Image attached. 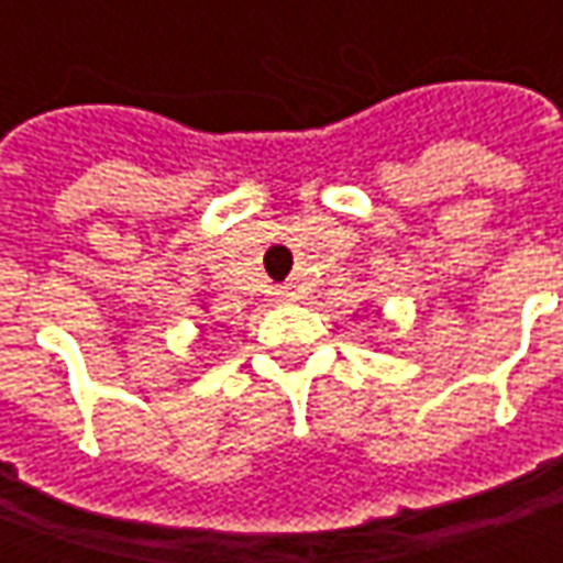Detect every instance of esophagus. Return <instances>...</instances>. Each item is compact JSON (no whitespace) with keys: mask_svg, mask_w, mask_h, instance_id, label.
Wrapping results in <instances>:
<instances>
[{"mask_svg":"<svg viewBox=\"0 0 563 563\" xmlns=\"http://www.w3.org/2000/svg\"><path fill=\"white\" fill-rule=\"evenodd\" d=\"M295 292L289 286H280V289H274V301H292Z\"/></svg>","mask_w":563,"mask_h":563,"instance_id":"obj_1","label":"esophagus"}]
</instances>
